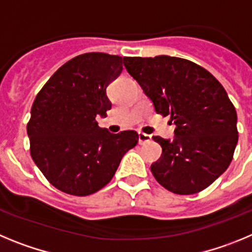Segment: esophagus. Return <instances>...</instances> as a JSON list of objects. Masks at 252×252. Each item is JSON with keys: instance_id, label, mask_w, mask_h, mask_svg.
Returning a JSON list of instances; mask_svg holds the SVG:
<instances>
[{"instance_id": "34e87169", "label": "esophagus", "mask_w": 252, "mask_h": 252, "mask_svg": "<svg viewBox=\"0 0 252 252\" xmlns=\"http://www.w3.org/2000/svg\"><path fill=\"white\" fill-rule=\"evenodd\" d=\"M150 140V135H146V133L144 132H139V144H145V142H149Z\"/></svg>"}]
</instances>
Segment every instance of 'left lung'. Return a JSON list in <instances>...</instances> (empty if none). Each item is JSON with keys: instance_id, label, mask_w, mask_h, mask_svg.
I'll return each mask as SVG.
<instances>
[{"instance_id": "left-lung-1", "label": "left lung", "mask_w": 252, "mask_h": 252, "mask_svg": "<svg viewBox=\"0 0 252 252\" xmlns=\"http://www.w3.org/2000/svg\"><path fill=\"white\" fill-rule=\"evenodd\" d=\"M125 66L157 113L175 125L173 140L153 136L162 149L151 164L155 179L175 194L206 189L228 168L239 140L236 110L222 84L182 58H126Z\"/></svg>"}]
</instances>
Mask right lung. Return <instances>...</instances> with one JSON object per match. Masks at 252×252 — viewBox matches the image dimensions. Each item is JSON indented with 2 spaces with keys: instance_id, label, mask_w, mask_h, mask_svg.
Wrapping results in <instances>:
<instances>
[{
  "instance_id": "1",
  "label": "right lung",
  "mask_w": 252,
  "mask_h": 252,
  "mask_svg": "<svg viewBox=\"0 0 252 252\" xmlns=\"http://www.w3.org/2000/svg\"><path fill=\"white\" fill-rule=\"evenodd\" d=\"M125 62L106 53L78 55L37 93L28 124L31 158L62 192L88 195L103 188L139 141L135 131L111 133L95 121L112 106L107 87L121 74Z\"/></svg>"
}]
</instances>
